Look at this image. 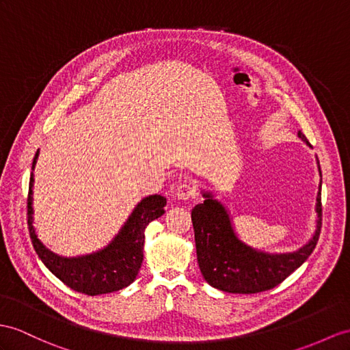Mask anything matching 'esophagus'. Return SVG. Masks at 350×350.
I'll return each mask as SVG.
<instances>
[{
	"mask_svg": "<svg viewBox=\"0 0 350 350\" xmlns=\"http://www.w3.org/2000/svg\"><path fill=\"white\" fill-rule=\"evenodd\" d=\"M175 196L181 200H189V199H196L198 196V187H196L193 183H180L175 187Z\"/></svg>",
	"mask_w": 350,
	"mask_h": 350,
	"instance_id": "esophagus-1",
	"label": "esophagus"
}]
</instances>
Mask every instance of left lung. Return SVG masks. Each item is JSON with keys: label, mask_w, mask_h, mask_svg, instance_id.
<instances>
[{"label": "left lung", "mask_w": 350, "mask_h": 350, "mask_svg": "<svg viewBox=\"0 0 350 350\" xmlns=\"http://www.w3.org/2000/svg\"><path fill=\"white\" fill-rule=\"evenodd\" d=\"M298 136L308 144L306 136ZM319 165V163H318ZM204 202L191 211L196 252L204 280L217 289L233 294H255L275 288L309 258L322 227L321 185L317 199L318 226L308 245L289 254L255 251L237 239L223 204L203 193Z\"/></svg>", "instance_id": "8db88e82"}]
</instances>
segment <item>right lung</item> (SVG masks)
Masks as SVG:
<instances>
[{"label": "right lung", "instance_id": "right-lung-1", "mask_svg": "<svg viewBox=\"0 0 350 350\" xmlns=\"http://www.w3.org/2000/svg\"><path fill=\"white\" fill-rule=\"evenodd\" d=\"M38 151L33 156L36 165ZM32 183L31 175L28 191V230L33 250L52 273L77 293L88 295L108 294L123 289L136 279L144 260V239L146 228L151 221L165 214L166 199L154 194L142 199L132 215L107 248L79 258H64L49 251L40 242L32 227Z\"/></svg>", "mask_w": 350, "mask_h": 350}]
</instances>
